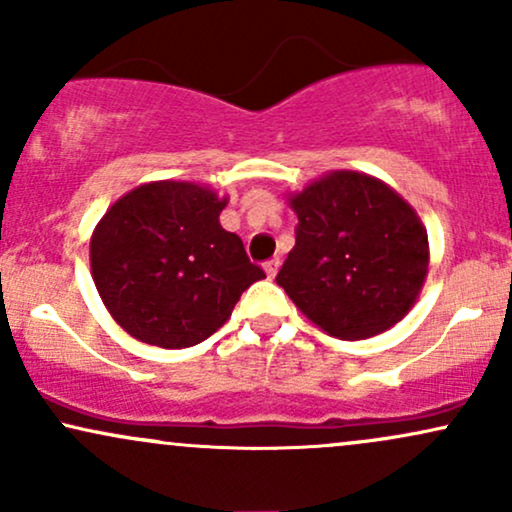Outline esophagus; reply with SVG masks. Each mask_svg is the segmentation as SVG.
<instances>
[{"mask_svg": "<svg viewBox=\"0 0 512 512\" xmlns=\"http://www.w3.org/2000/svg\"><path fill=\"white\" fill-rule=\"evenodd\" d=\"M279 264H281L279 257H272V260H267V262H264V272H267L269 279H274L276 272H279Z\"/></svg>", "mask_w": 512, "mask_h": 512, "instance_id": "esophagus-1", "label": "esophagus"}]
</instances>
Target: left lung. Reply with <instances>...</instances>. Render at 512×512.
<instances>
[{
  "label": "left lung",
  "instance_id": "1",
  "mask_svg": "<svg viewBox=\"0 0 512 512\" xmlns=\"http://www.w3.org/2000/svg\"><path fill=\"white\" fill-rule=\"evenodd\" d=\"M296 245L276 284L317 327L366 339L407 315L428 272L416 211L385 182L339 170L291 199Z\"/></svg>",
  "mask_w": 512,
  "mask_h": 512
}]
</instances>
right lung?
I'll use <instances>...</instances> for the list:
<instances>
[{
	"label": "right lung",
	"instance_id": "1",
	"mask_svg": "<svg viewBox=\"0 0 512 512\" xmlns=\"http://www.w3.org/2000/svg\"><path fill=\"white\" fill-rule=\"evenodd\" d=\"M226 199L192 182H149L105 211L91 272L105 308L139 342L187 349L231 317L264 279L243 240L219 223Z\"/></svg>",
	"mask_w": 512,
	"mask_h": 512
}]
</instances>
